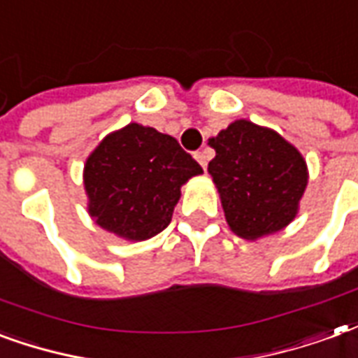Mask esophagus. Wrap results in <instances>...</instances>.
<instances>
[{
  "instance_id": "1",
  "label": "esophagus",
  "mask_w": 358,
  "mask_h": 358,
  "mask_svg": "<svg viewBox=\"0 0 358 358\" xmlns=\"http://www.w3.org/2000/svg\"><path fill=\"white\" fill-rule=\"evenodd\" d=\"M194 158H196L198 164H200V166L206 169V166H208V160H210V152H208V150H200V152L194 154Z\"/></svg>"
}]
</instances>
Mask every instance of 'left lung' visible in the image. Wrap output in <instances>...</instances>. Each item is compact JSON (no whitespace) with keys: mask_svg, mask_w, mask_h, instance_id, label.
<instances>
[{"mask_svg":"<svg viewBox=\"0 0 358 358\" xmlns=\"http://www.w3.org/2000/svg\"><path fill=\"white\" fill-rule=\"evenodd\" d=\"M210 147L208 164L234 234L255 240L273 234L296 217L307 187V164L294 145L268 127L236 120Z\"/></svg>","mask_w":358,"mask_h":358,"instance_id":"obj_1","label":"left lung"}]
</instances>
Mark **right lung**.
Returning <instances> with one entry per match:
<instances>
[{
  "mask_svg": "<svg viewBox=\"0 0 358 358\" xmlns=\"http://www.w3.org/2000/svg\"><path fill=\"white\" fill-rule=\"evenodd\" d=\"M200 173V164L171 135L125 125L106 135L85 162L90 215L120 238H152L169 225L182 185Z\"/></svg>",
  "mask_w": 358,
  "mask_h": 358,
  "instance_id": "1",
  "label": "right lung"
}]
</instances>
